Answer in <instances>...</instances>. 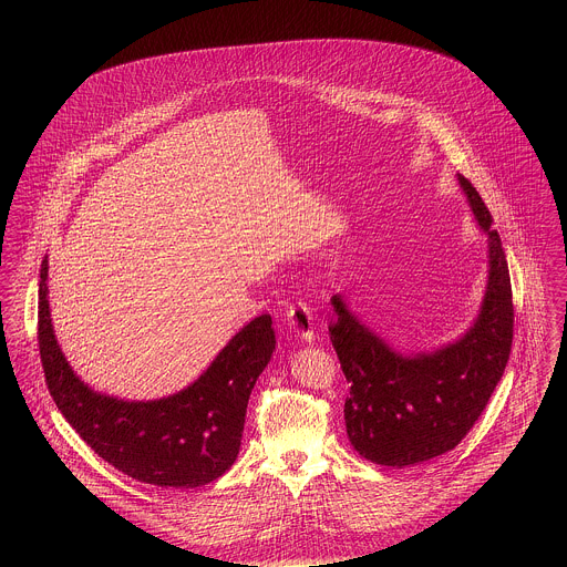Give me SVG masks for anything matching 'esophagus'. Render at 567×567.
<instances>
[{
	"label": "esophagus",
	"instance_id": "esophagus-1",
	"mask_svg": "<svg viewBox=\"0 0 567 567\" xmlns=\"http://www.w3.org/2000/svg\"><path fill=\"white\" fill-rule=\"evenodd\" d=\"M287 324L291 333H296L301 342H312L315 340V323H312V312L306 303H297L287 310Z\"/></svg>",
	"mask_w": 567,
	"mask_h": 567
}]
</instances>
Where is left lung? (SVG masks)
<instances>
[{
    "mask_svg": "<svg viewBox=\"0 0 567 567\" xmlns=\"http://www.w3.org/2000/svg\"><path fill=\"white\" fill-rule=\"evenodd\" d=\"M458 187L486 234L481 310L457 340L433 351L402 352L331 297V344L351 382L344 421L352 449L368 461L410 467L453 451L474 427L506 370L513 347L508 261L483 197L457 174Z\"/></svg>",
    "mask_w": 567,
    "mask_h": 567,
    "instance_id": "left-lung-1",
    "label": "left lung"
}]
</instances>
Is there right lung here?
<instances>
[{
  "label": "right lung",
  "mask_w": 567,
  "mask_h": 567,
  "mask_svg": "<svg viewBox=\"0 0 567 567\" xmlns=\"http://www.w3.org/2000/svg\"><path fill=\"white\" fill-rule=\"evenodd\" d=\"M47 282L49 257L38 291L40 357L54 404L82 440L146 485L195 488L223 476L240 453L250 391L276 349L270 315L244 324L189 386L159 400H118L74 374L54 336Z\"/></svg>",
  "instance_id": "add662e5"
}]
</instances>
